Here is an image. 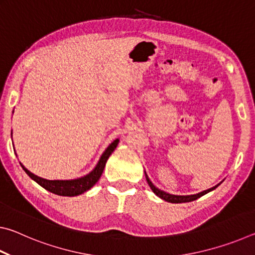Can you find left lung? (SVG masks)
I'll return each instance as SVG.
<instances>
[{
    "label": "left lung",
    "mask_w": 255,
    "mask_h": 255,
    "mask_svg": "<svg viewBox=\"0 0 255 255\" xmlns=\"http://www.w3.org/2000/svg\"><path fill=\"white\" fill-rule=\"evenodd\" d=\"M145 176H146V181H147L149 188L153 190V192L155 193V195L161 198V199L167 201V202H172V204H181V202H190V201L196 200V199H198V198H200V197H202L204 195H206V193L213 191V190H215L216 188L218 187L219 184H221V183L223 182V181H222L221 183H218L217 185H215V187L210 188V189H207V190H205V191H201V192H199V193H196V195H190V196H175V195H170V193H167V192H164L163 190H159L158 188L155 187L152 181L149 180L148 175L146 174V172H145Z\"/></svg>",
    "instance_id": "obj_1"
}]
</instances>
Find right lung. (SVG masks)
<instances>
[{"mask_svg":"<svg viewBox=\"0 0 255 255\" xmlns=\"http://www.w3.org/2000/svg\"><path fill=\"white\" fill-rule=\"evenodd\" d=\"M12 136V132H11ZM119 143V139H115L112 143L108 146L107 149L103 152V154L101 155L100 159H99L98 164L96 165V167L90 172L89 174H86L82 178L79 179H74V180H47V179H42L40 176H38L36 174H33L30 172L28 169L21 164L22 169L24 170L25 173H27L30 178H31L33 181L41 185L42 188L48 190L49 192H53L55 195L58 196H63V197H74V196H79L84 193L85 191L91 189L94 184H96L100 176L102 174L103 170H105L106 163L109 158L110 155L112 154V152L117 147V145Z\"/></svg>","mask_w":255,"mask_h":255,"instance_id":"1","label":"right lung"}]
</instances>
